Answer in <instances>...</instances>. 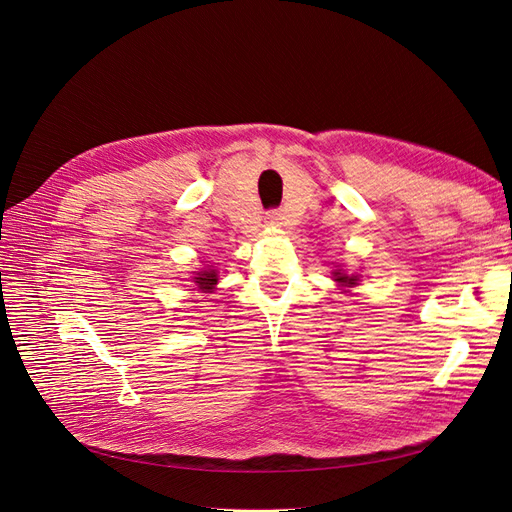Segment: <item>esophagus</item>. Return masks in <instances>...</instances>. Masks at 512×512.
Instances as JSON below:
<instances>
[{
    "label": "esophagus",
    "instance_id": "1",
    "mask_svg": "<svg viewBox=\"0 0 512 512\" xmlns=\"http://www.w3.org/2000/svg\"><path fill=\"white\" fill-rule=\"evenodd\" d=\"M266 223H268L270 227H278V225H282V217H280V213H278V211H270V213L266 215Z\"/></svg>",
    "mask_w": 512,
    "mask_h": 512
}]
</instances>
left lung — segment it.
<instances>
[{
  "label": "left lung",
  "instance_id": "obj_1",
  "mask_svg": "<svg viewBox=\"0 0 512 512\" xmlns=\"http://www.w3.org/2000/svg\"><path fill=\"white\" fill-rule=\"evenodd\" d=\"M335 280L342 282V285H356V276H346L344 272H335Z\"/></svg>",
  "mask_w": 512,
  "mask_h": 512
}]
</instances>
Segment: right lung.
<instances>
[{"mask_svg":"<svg viewBox=\"0 0 512 512\" xmlns=\"http://www.w3.org/2000/svg\"><path fill=\"white\" fill-rule=\"evenodd\" d=\"M196 282V289L200 291H211L217 285V272L215 270H204L198 272V276H194Z\"/></svg>","mask_w":512,"mask_h":512,"instance_id":"add662e5","label":"right lung"}]
</instances>
